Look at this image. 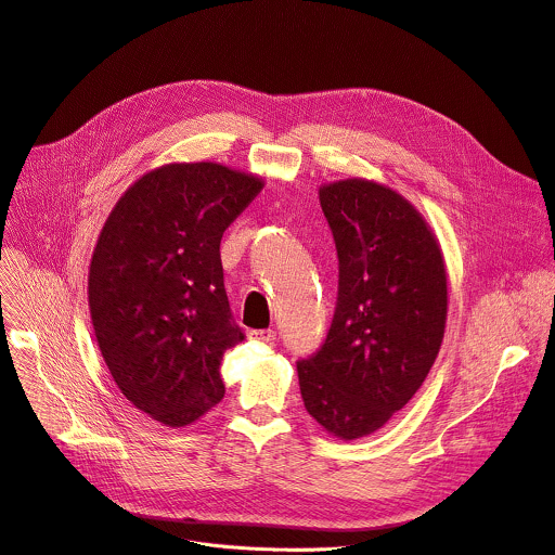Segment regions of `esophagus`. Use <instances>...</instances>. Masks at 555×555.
Listing matches in <instances>:
<instances>
[{"label": "esophagus", "instance_id": "1", "mask_svg": "<svg viewBox=\"0 0 555 555\" xmlns=\"http://www.w3.org/2000/svg\"><path fill=\"white\" fill-rule=\"evenodd\" d=\"M249 339H256V341H273L275 339V332L271 327H262V330H249Z\"/></svg>", "mask_w": 555, "mask_h": 555}]
</instances>
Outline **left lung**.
<instances>
[{
	"mask_svg": "<svg viewBox=\"0 0 555 555\" xmlns=\"http://www.w3.org/2000/svg\"><path fill=\"white\" fill-rule=\"evenodd\" d=\"M339 258L325 341L297 361L306 411L332 435L385 426L424 383L444 339L447 269L422 216L374 181L319 190Z\"/></svg>",
	"mask_w": 555,
	"mask_h": 555,
	"instance_id": "left-lung-1",
	"label": "left lung"
}]
</instances>
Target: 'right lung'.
Masks as SVG:
<instances>
[{"label":"right lung","instance_id":"1","mask_svg":"<svg viewBox=\"0 0 555 555\" xmlns=\"http://www.w3.org/2000/svg\"><path fill=\"white\" fill-rule=\"evenodd\" d=\"M262 181L218 164H170L135 181L98 238L89 310L120 391L166 426L225 396L220 361L245 341L223 284L220 238Z\"/></svg>","mask_w":555,"mask_h":555}]
</instances>
